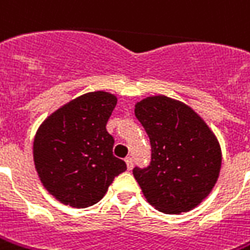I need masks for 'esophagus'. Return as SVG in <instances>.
<instances>
[{
  "mask_svg": "<svg viewBox=\"0 0 250 250\" xmlns=\"http://www.w3.org/2000/svg\"><path fill=\"white\" fill-rule=\"evenodd\" d=\"M125 164H127V168H128V169H132V167H134V160H132V157H127V159H125Z\"/></svg>",
  "mask_w": 250,
  "mask_h": 250,
  "instance_id": "1",
  "label": "esophagus"
}]
</instances>
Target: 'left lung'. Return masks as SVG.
<instances>
[{
    "label": "left lung",
    "mask_w": 250,
    "mask_h": 250,
    "mask_svg": "<svg viewBox=\"0 0 250 250\" xmlns=\"http://www.w3.org/2000/svg\"><path fill=\"white\" fill-rule=\"evenodd\" d=\"M135 116L152 146L150 164L132 169L147 203L169 215L196 208L219 178L216 135L190 106L166 96L135 104Z\"/></svg>",
    "instance_id": "obj_1"
}]
</instances>
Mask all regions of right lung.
Listing matches in <instances>:
<instances>
[{"label": "right lung", "mask_w": 250, "mask_h": 250, "mask_svg": "<svg viewBox=\"0 0 250 250\" xmlns=\"http://www.w3.org/2000/svg\"><path fill=\"white\" fill-rule=\"evenodd\" d=\"M116 96L93 91L53 112L34 138V164L43 188L60 203L87 208L106 193L127 166L113 156L106 122Z\"/></svg>", "instance_id": "obj_1"}]
</instances>
